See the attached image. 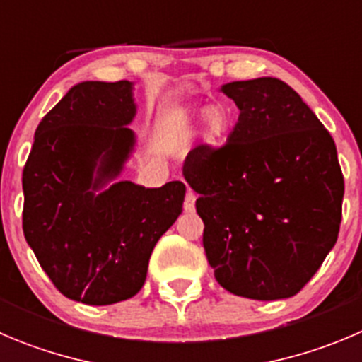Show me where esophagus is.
<instances>
[{"mask_svg":"<svg viewBox=\"0 0 362 362\" xmlns=\"http://www.w3.org/2000/svg\"><path fill=\"white\" fill-rule=\"evenodd\" d=\"M195 199H197V195H195L192 190H187V195H185V204H183L185 211H187V213L194 211V209H195Z\"/></svg>","mask_w":362,"mask_h":362,"instance_id":"esophagus-1","label":"esophagus"}]
</instances>
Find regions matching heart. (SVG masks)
<instances>
[{
	"label": "heart",
	"instance_id": "heart-1",
	"mask_svg": "<svg viewBox=\"0 0 362 362\" xmlns=\"http://www.w3.org/2000/svg\"><path fill=\"white\" fill-rule=\"evenodd\" d=\"M230 129V112L223 105H209L201 113L202 140L211 146L220 144Z\"/></svg>",
	"mask_w": 362,
	"mask_h": 362
}]
</instances>
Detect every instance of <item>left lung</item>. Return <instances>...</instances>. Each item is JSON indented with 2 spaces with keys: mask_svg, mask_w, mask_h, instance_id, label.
Wrapping results in <instances>:
<instances>
[{
  "mask_svg": "<svg viewBox=\"0 0 362 362\" xmlns=\"http://www.w3.org/2000/svg\"><path fill=\"white\" fill-rule=\"evenodd\" d=\"M240 108L220 147L201 144L183 165L204 222L216 282L254 300L297 295L338 240L345 181L336 144L300 95L277 78L233 81Z\"/></svg>",
  "mask_w": 362,
  "mask_h": 362,
  "instance_id": "8db88e82",
  "label": "left lung"
}]
</instances>
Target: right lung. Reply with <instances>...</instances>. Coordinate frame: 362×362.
<instances>
[{
    "mask_svg": "<svg viewBox=\"0 0 362 362\" xmlns=\"http://www.w3.org/2000/svg\"><path fill=\"white\" fill-rule=\"evenodd\" d=\"M132 83L83 81L37 126L23 170V230L62 295L88 305L142 290L151 252L185 201L181 181L144 188L119 175L135 144Z\"/></svg>",
    "mask_w": 362,
    "mask_h": 362,
    "instance_id": "add662e5",
    "label": "right lung"
}]
</instances>
